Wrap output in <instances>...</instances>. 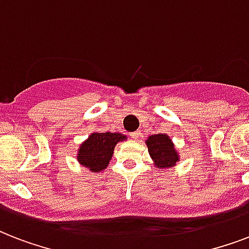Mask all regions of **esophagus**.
<instances>
[{
    "label": "esophagus",
    "mask_w": 249,
    "mask_h": 249,
    "mask_svg": "<svg viewBox=\"0 0 249 249\" xmlns=\"http://www.w3.org/2000/svg\"><path fill=\"white\" fill-rule=\"evenodd\" d=\"M130 137H132L133 140L138 141L141 138V133L140 132H133L132 134H130Z\"/></svg>",
    "instance_id": "1"
}]
</instances>
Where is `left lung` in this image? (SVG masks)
<instances>
[{"mask_svg": "<svg viewBox=\"0 0 249 249\" xmlns=\"http://www.w3.org/2000/svg\"><path fill=\"white\" fill-rule=\"evenodd\" d=\"M146 144H147L148 154L154 160V164L159 169L173 168L179 160V155L176 151L173 142L168 134L159 133V134L150 136L146 140Z\"/></svg>", "mask_w": 249, "mask_h": 249, "instance_id": "obj_1", "label": "left lung"}]
</instances>
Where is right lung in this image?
I'll return each instance as SVG.
<instances>
[{
  "mask_svg": "<svg viewBox=\"0 0 249 249\" xmlns=\"http://www.w3.org/2000/svg\"><path fill=\"white\" fill-rule=\"evenodd\" d=\"M124 140H126V136L121 133H91L88 140L80 144L77 161L90 172L98 173L108 166L115 146Z\"/></svg>",
  "mask_w": 249,
  "mask_h": 249,
  "instance_id": "add662e5",
  "label": "right lung"
}]
</instances>
